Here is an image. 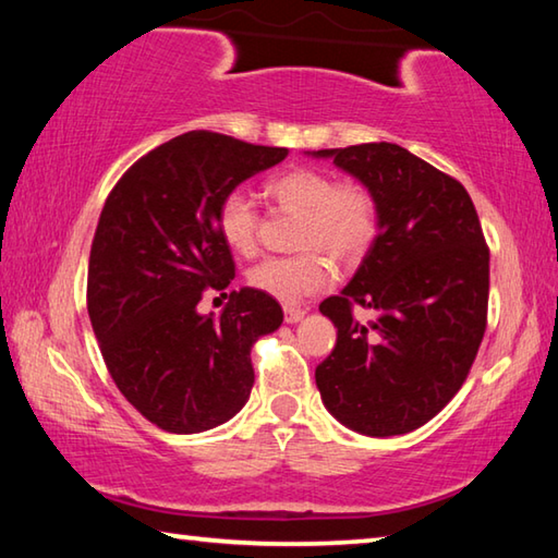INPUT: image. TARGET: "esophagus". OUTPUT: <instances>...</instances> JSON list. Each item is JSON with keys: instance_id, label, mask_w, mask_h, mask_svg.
<instances>
[{"instance_id": "1", "label": "esophagus", "mask_w": 558, "mask_h": 558, "mask_svg": "<svg viewBox=\"0 0 558 558\" xmlns=\"http://www.w3.org/2000/svg\"><path fill=\"white\" fill-rule=\"evenodd\" d=\"M282 313H286V323H300L302 317H305V310L298 307V305H286L282 307Z\"/></svg>"}]
</instances>
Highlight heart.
I'll list each match as a JSON object with an SVG mask.
<instances>
[{
	"label": "heart",
	"mask_w": 558,
	"mask_h": 558,
	"mask_svg": "<svg viewBox=\"0 0 558 558\" xmlns=\"http://www.w3.org/2000/svg\"><path fill=\"white\" fill-rule=\"evenodd\" d=\"M266 199L276 209L295 214V256L266 258L248 270V282L266 295L295 302L325 288L332 266L362 260L379 235V202L369 186L337 179L315 167H292L266 179ZM258 211L243 192H229L216 206V231L239 256H253L258 245Z\"/></svg>",
	"instance_id": "1"
}]
</instances>
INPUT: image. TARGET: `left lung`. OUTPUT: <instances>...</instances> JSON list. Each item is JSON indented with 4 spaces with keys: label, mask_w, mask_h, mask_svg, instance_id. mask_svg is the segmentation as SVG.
<instances>
[{
    "label": "left lung",
    "mask_w": 558,
    "mask_h": 558,
    "mask_svg": "<svg viewBox=\"0 0 558 558\" xmlns=\"http://www.w3.org/2000/svg\"><path fill=\"white\" fill-rule=\"evenodd\" d=\"M369 186L379 235L349 286L323 300L337 344L315 381L364 436L421 428L460 391L487 327L489 248L458 179L391 143L317 149ZM356 306L375 315L362 324Z\"/></svg>",
    "instance_id": "left-lung-1"
}]
</instances>
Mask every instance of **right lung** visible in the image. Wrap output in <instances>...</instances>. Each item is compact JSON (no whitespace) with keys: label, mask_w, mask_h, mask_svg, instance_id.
<instances>
[{"label":"right lung","mask_w":558,"mask_h":558,"mask_svg":"<svg viewBox=\"0 0 558 558\" xmlns=\"http://www.w3.org/2000/svg\"><path fill=\"white\" fill-rule=\"evenodd\" d=\"M288 157L192 130L140 157L102 206L88 260V315L120 393L167 433L221 426L248 401L251 347L276 332L282 307L256 288L233 290L219 317L204 298L235 276L216 206L243 179Z\"/></svg>","instance_id":"obj_1"}]
</instances>
